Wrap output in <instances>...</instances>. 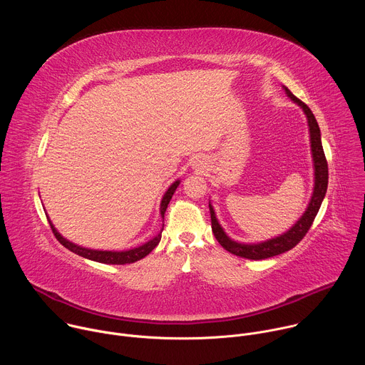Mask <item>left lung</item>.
<instances>
[{
	"label": "left lung",
	"mask_w": 365,
	"mask_h": 365,
	"mask_svg": "<svg viewBox=\"0 0 365 365\" xmlns=\"http://www.w3.org/2000/svg\"><path fill=\"white\" fill-rule=\"evenodd\" d=\"M283 88L287 93V96L293 102L297 103V106L304 111V114L307 117L312 158H314V166H315V187H314V193H312L307 210L287 232H284L276 238L267 240L264 242H257V244H241V242L231 240L221 228V225L215 217L214 207L210 203L212 232H214L215 238L218 240V242L231 254L244 257L248 259H264L269 257H274V255L283 254V252L292 250L294 245H297L303 240V237L306 235V232L309 231L312 224H314L315 217L319 212V207L322 205V200H324L327 189H328V163H327V158H325L322 141H321V130H319L318 121L304 102H302L299 98H296L286 86H283Z\"/></svg>",
	"instance_id": "8db88e82"
}]
</instances>
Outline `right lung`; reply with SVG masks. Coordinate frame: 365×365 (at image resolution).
<instances>
[{
	"mask_svg": "<svg viewBox=\"0 0 365 365\" xmlns=\"http://www.w3.org/2000/svg\"><path fill=\"white\" fill-rule=\"evenodd\" d=\"M180 180H176L169 189L168 192L165 193L163 199H162V203H160V215L162 218L165 220V212L168 210V205L175 193V190L178 189ZM50 227H51V231H53L55 237L58 238V241L66 247L68 250H71L72 252L81 255V257H85L88 259H93V262H98V263H103V264H131V263H135L137 259H141L144 258L147 254H150L155 247H158V244L160 242V238H162V231L155 235L153 240L147 241L145 244L137 247V248H133V250H128V251H99V250H89V248H83V247H79L71 241H68L66 238H63L58 231L56 228L53 227V224H51L48 221ZM165 227V224H163Z\"/></svg>",
	"mask_w": 365,
	"mask_h": 365,
	"instance_id": "1",
	"label": "right lung"
}]
</instances>
